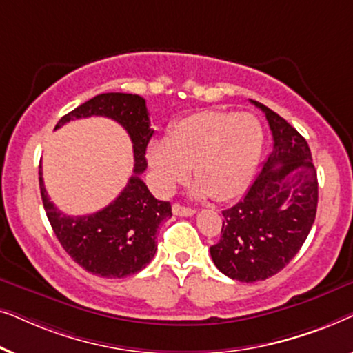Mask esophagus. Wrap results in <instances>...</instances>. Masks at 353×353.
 <instances>
[{"label":"esophagus","mask_w":353,"mask_h":353,"mask_svg":"<svg viewBox=\"0 0 353 353\" xmlns=\"http://www.w3.org/2000/svg\"><path fill=\"white\" fill-rule=\"evenodd\" d=\"M172 210H173V214L178 215V216H191V215L196 214L194 209H191V207H185L181 204H173Z\"/></svg>","instance_id":"esophagus-1"}]
</instances>
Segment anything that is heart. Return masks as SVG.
<instances>
[{
  "label": "heart",
  "mask_w": 353,
  "mask_h": 353,
  "mask_svg": "<svg viewBox=\"0 0 353 353\" xmlns=\"http://www.w3.org/2000/svg\"><path fill=\"white\" fill-rule=\"evenodd\" d=\"M263 132L252 114L199 112L170 128L167 141H152L148 161L162 191L197 178L192 194L228 201L249 185L262 152Z\"/></svg>",
  "instance_id": "1"
}]
</instances>
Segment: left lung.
<instances>
[{
    "label": "left lung",
    "mask_w": 353,
    "mask_h": 353,
    "mask_svg": "<svg viewBox=\"0 0 353 353\" xmlns=\"http://www.w3.org/2000/svg\"><path fill=\"white\" fill-rule=\"evenodd\" d=\"M273 149L245 196L221 212V238L210 248L215 267L241 283L263 281L291 262L316 215L318 180L305 138L267 105Z\"/></svg>",
    "instance_id": "left-lung-1"
}]
</instances>
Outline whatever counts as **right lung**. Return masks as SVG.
<instances>
[{
  "label": "right lung",
  "mask_w": 353,
  "mask_h": 353,
  "mask_svg": "<svg viewBox=\"0 0 353 353\" xmlns=\"http://www.w3.org/2000/svg\"><path fill=\"white\" fill-rule=\"evenodd\" d=\"M99 115L127 130L133 143L134 167L123 191L103 210L91 215H65L50 201L40 163L43 207L56 238L74 262L103 278H125L151 262L157 250V228L172 216L170 202L157 201L141 180L146 170V148L154 130L146 101L138 94L103 93L65 114L56 128L75 119Z\"/></svg>",
  "instance_id": "1"
}]
</instances>
